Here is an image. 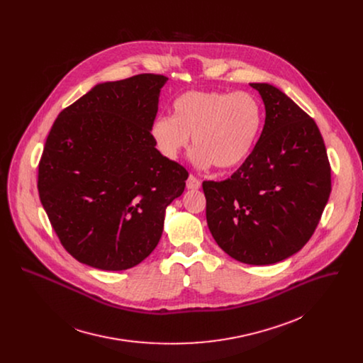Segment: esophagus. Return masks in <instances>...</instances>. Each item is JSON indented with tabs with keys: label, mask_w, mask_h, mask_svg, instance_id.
I'll return each mask as SVG.
<instances>
[{
	"label": "esophagus",
	"mask_w": 363,
	"mask_h": 363,
	"mask_svg": "<svg viewBox=\"0 0 363 363\" xmlns=\"http://www.w3.org/2000/svg\"><path fill=\"white\" fill-rule=\"evenodd\" d=\"M200 186H201L200 179H197L196 176L190 174L189 179H187V189H190V190H199Z\"/></svg>",
	"instance_id": "esophagus-1"
}]
</instances>
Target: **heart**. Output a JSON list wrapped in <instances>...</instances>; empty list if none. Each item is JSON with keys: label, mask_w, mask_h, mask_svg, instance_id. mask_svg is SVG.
Segmentation results:
<instances>
[{"label": "heart", "mask_w": 363, "mask_h": 363, "mask_svg": "<svg viewBox=\"0 0 363 363\" xmlns=\"http://www.w3.org/2000/svg\"><path fill=\"white\" fill-rule=\"evenodd\" d=\"M259 101L247 92L189 91L172 104V117L159 116L151 134L156 148L177 159L193 138L199 167L239 166L252 152L261 130Z\"/></svg>", "instance_id": "heart-1"}]
</instances>
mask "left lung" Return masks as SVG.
Wrapping results in <instances>:
<instances>
[{
    "label": "left lung",
    "instance_id": "left-lung-1",
    "mask_svg": "<svg viewBox=\"0 0 363 363\" xmlns=\"http://www.w3.org/2000/svg\"><path fill=\"white\" fill-rule=\"evenodd\" d=\"M265 106L259 141L226 180L204 182L207 223L232 259L268 265L298 253L331 193V167L314 120L269 84H250Z\"/></svg>",
    "mask_w": 363,
    "mask_h": 363
}]
</instances>
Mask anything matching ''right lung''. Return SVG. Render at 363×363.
Listing matches in <instances>:
<instances>
[{
	"label": "right lung",
	"mask_w": 363,
	"mask_h": 363,
	"mask_svg": "<svg viewBox=\"0 0 363 363\" xmlns=\"http://www.w3.org/2000/svg\"><path fill=\"white\" fill-rule=\"evenodd\" d=\"M167 78L104 82L65 107L39 162L38 190L64 249L82 264L128 269L157 246L164 211L189 172L151 134Z\"/></svg>",
	"instance_id": "1"
}]
</instances>
